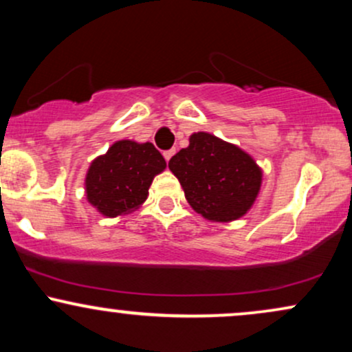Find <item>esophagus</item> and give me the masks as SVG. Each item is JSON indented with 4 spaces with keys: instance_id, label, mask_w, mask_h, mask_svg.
Wrapping results in <instances>:
<instances>
[{
    "instance_id": "34e87169",
    "label": "esophagus",
    "mask_w": 352,
    "mask_h": 352,
    "mask_svg": "<svg viewBox=\"0 0 352 352\" xmlns=\"http://www.w3.org/2000/svg\"><path fill=\"white\" fill-rule=\"evenodd\" d=\"M173 153H175V151H173V148H170V151H165V152H164V157H165V160H167V162L172 159Z\"/></svg>"
}]
</instances>
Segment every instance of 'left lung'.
Listing matches in <instances>:
<instances>
[{
	"instance_id": "1",
	"label": "left lung",
	"mask_w": 352,
	"mask_h": 352,
	"mask_svg": "<svg viewBox=\"0 0 352 352\" xmlns=\"http://www.w3.org/2000/svg\"><path fill=\"white\" fill-rule=\"evenodd\" d=\"M197 213L212 221H232L252 208L261 170L248 153L218 137L197 132L168 162Z\"/></svg>"
}]
</instances>
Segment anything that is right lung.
Returning <instances> with one entry per match:
<instances>
[{
    "label": "right lung",
    "instance_id": "right-lung-1",
    "mask_svg": "<svg viewBox=\"0 0 352 352\" xmlns=\"http://www.w3.org/2000/svg\"><path fill=\"white\" fill-rule=\"evenodd\" d=\"M167 167L151 142L119 140L98 157L86 175L89 204L102 215L117 217L142 205L153 177Z\"/></svg>",
    "mask_w": 352,
    "mask_h": 352
}]
</instances>
